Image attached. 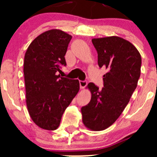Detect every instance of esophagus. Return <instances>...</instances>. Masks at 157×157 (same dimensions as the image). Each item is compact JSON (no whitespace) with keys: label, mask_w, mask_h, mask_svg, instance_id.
<instances>
[{"label":"esophagus","mask_w":157,"mask_h":157,"mask_svg":"<svg viewBox=\"0 0 157 157\" xmlns=\"http://www.w3.org/2000/svg\"><path fill=\"white\" fill-rule=\"evenodd\" d=\"M79 84H80L81 89H83L87 86V81H79Z\"/></svg>","instance_id":"obj_1"}]
</instances>
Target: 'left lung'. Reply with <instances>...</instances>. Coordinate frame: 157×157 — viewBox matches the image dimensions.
<instances>
[{
  "label": "left lung",
  "mask_w": 157,
  "mask_h": 157,
  "mask_svg": "<svg viewBox=\"0 0 157 157\" xmlns=\"http://www.w3.org/2000/svg\"><path fill=\"white\" fill-rule=\"evenodd\" d=\"M98 64L108 72L103 76L101 90L93 83L89 104L81 108L82 121L91 131H102L117 121L129 102L140 77L141 57L132 43L119 36L93 38Z\"/></svg>",
  "instance_id": "1"
}]
</instances>
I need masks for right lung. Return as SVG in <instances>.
<instances>
[{
  "label": "right lung",
  "instance_id": "add662e5",
  "mask_svg": "<svg viewBox=\"0 0 157 157\" xmlns=\"http://www.w3.org/2000/svg\"><path fill=\"white\" fill-rule=\"evenodd\" d=\"M72 36L59 29L38 36L28 47L23 73L25 101L31 119L40 128L56 130L62 115L79 91L78 80L61 77Z\"/></svg>",
  "mask_w": 157,
  "mask_h": 157
}]
</instances>
